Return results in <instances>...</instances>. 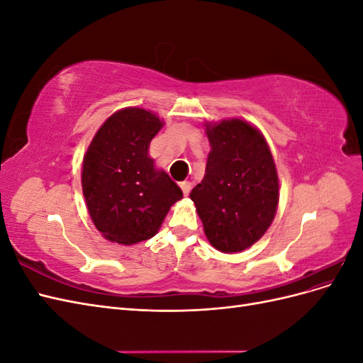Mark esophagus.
Returning <instances> with one entry per match:
<instances>
[{"label":"esophagus","instance_id":"34e87169","mask_svg":"<svg viewBox=\"0 0 363 363\" xmlns=\"http://www.w3.org/2000/svg\"><path fill=\"white\" fill-rule=\"evenodd\" d=\"M180 188H182V191H183V194H184V195H188V194L191 192L192 184H191V182L184 180V182H180Z\"/></svg>","mask_w":363,"mask_h":363}]
</instances>
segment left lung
Segmentation results:
<instances>
[{
  "label": "left lung",
  "instance_id": "obj_1",
  "mask_svg": "<svg viewBox=\"0 0 363 363\" xmlns=\"http://www.w3.org/2000/svg\"><path fill=\"white\" fill-rule=\"evenodd\" d=\"M206 174L189 194L208 242L239 252L255 245L276 216L280 186L262 131L242 118L206 123Z\"/></svg>",
  "mask_w": 363,
  "mask_h": 363
}]
</instances>
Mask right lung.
I'll list each match as a JSON object with an SVG mask.
<instances>
[{"mask_svg":"<svg viewBox=\"0 0 363 363\" xmlns=\"http://www.w3.org/2000/svg\"><path fill=\"white\" fill-rule=\"evenodd\" d=\"M163 119L142 107H125L96 130L82 164V188L98 232L119 245L155 236L183 192L150 157V142Z\"/></svg>","mask_w":363,"mask_h":363,"instance_id":"right-lung-1","label":"right lung"}]
</instances>
